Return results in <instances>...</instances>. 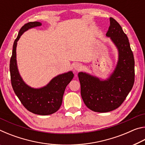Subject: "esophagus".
<instances>
[{"label":"esophagus","instance_id":"34e87169","mask_svg":"<svg viewBox=\"0 0 145 145\" xmlns=\"http://www.w3.org/2000/svg\"><path fill=\"white\" fill-rule=\"evenodd\" d=\"M73 68H74V70L75 71L78 72V71L82 70V65L80 63H76L75 65H74V67H73Z\"/></svg>","mask_w":145,"mask_h":145}]
</instances>
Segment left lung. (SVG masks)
Listing matches in <instances>:
<instances>
[{"label": "left lung", "instance_id": "8db88e82", "mask_svg": "<svg viewBox=\"0 0 145 145\" xmlns=\"http://www.w3.org/2000/svg\"><path fill=\"white\" fill-rule=\"evenodd\" d=\"M106 36L118 50V61L113 72L104 79L87 72L78 73L83 101L89 109L98 112H109L119 107L134 82V59L129 39L112 18H110Z\"/></svg>", "mask_w": 145, "mask_h": 145}]
</instances>
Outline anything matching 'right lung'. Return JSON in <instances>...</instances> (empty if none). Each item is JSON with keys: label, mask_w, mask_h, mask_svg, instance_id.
Wrapping results in <instances>:
<instances>
[{"label": "right lung", "mask_w": 145, "mask_h": 145, "mask_svg": "<svg viewBox=\"0 0 145 145\" xmlns=\"http://www.w3.org/2000/svg\"><path fill=\"white\" fill-rule=\"evenodd\" d=\"M41 25L42 24L40 22H34L25 24L20 29L13 43L9 70L12 87L24 106L34 114L46 116L54 113L59 109L66 87L74 74L72 71L61 73L52 78L46 85L38 88L31 87L23 80L17 65V42L25 31Z\"/></svg>", "instance_id": "add662e5"}]
</instances>
